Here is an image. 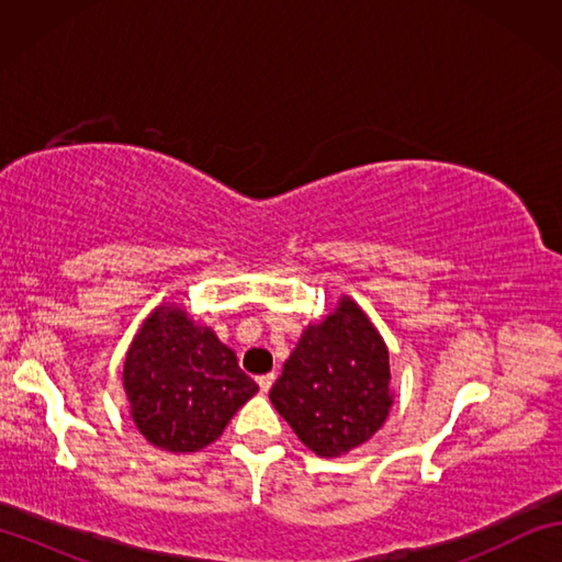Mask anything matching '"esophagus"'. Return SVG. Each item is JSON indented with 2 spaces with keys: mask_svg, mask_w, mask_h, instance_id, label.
Listing matches in <instances>:
<instances>
[{
  "mask_svg": "<svg viewBox=\"0 0 562 562\" xmlns=\"http://www.w3.org/2000/svg\"><path fill=\"white\" fill-rule=\"evenodd\" d=\"M274 384V374L270 372V374H262V376H258V386H260V391H270V386Z\"/></svg>",
  "mask_w": 562,
  "mask_h": 562,
  "instance_id": "1",
  "label": "esophagus"
}]
</instances>
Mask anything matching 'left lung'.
Instances as JSON below:
<instances>
[{"instance_id":"obj_1","label":"left lung","mask_w":562,"mask_h":562,"mask_svg":"<svg viewBox=\"0 0 562 562\" xmlns=\"http://www.w3.org/2000/svg\"><path fill=\"white\" fill-rule=\"evenodd\" d=\"M389 350L350 296L321 324L306 326L270 401L294 435L318 457H340L364 445L386 423Z\"/></svg>"}]
</instances>
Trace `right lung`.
<instances>
[{
  "mask_svg": "<svg viewBox=\"0 0 562 562\" xmlns=\"http://www.w3.org/2000/svg\"><path fill=\"white\" fill-rule=\"evenodd\" d=\"M123 386L139 432L173 453L212 445L258 393L234 350L178 304L157 306L142 324L125 357Z\"/></svg>",
  "mask_w": 562,
  "mask_h": 562,
  "instance_id": "add662e5",
  "label": "right lung"
}]
</instances>
